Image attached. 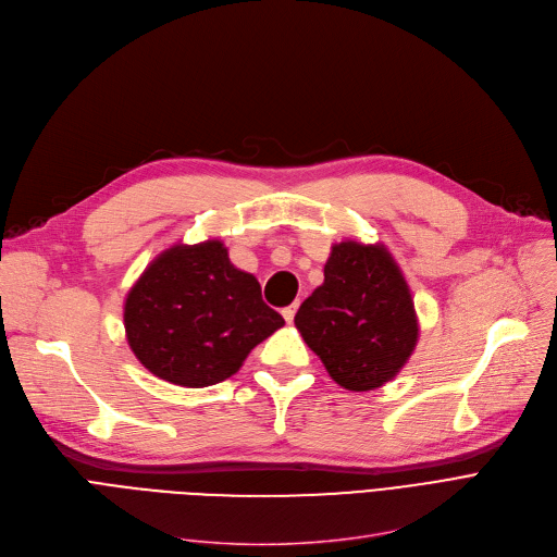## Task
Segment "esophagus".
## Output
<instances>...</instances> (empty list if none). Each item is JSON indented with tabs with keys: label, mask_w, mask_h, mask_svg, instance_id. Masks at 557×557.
Instances as JSON below:
<instances>
[{
	"label": "esophagus",
	"mask_w": 557,
	"mask_h": 557,
	"mask_svg": "<svg viewBox=\"0 0 557 557\" xmlns=\"http://www.w3.org/2000/svg\"><path fill=\"white\" fill-rule=\"evenodd\" d=\"M296 311H298V302H296V305H290V307H284V309H282V315H284V320H286V323H294V318H296Z\"/></svg>",
	"instance_id": "34e87169"
}]
</instances>
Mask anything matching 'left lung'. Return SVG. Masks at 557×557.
<instances>
[{"mask_svg": "<svg viewBox=\"0 0 557 557\" xmlns=\"http://www.w3.org/2000/svg\"><path fill=\"white\" fill-rule=\"evenodd\" d=\"M296 327L334 382L366 393L384 386L418 345V315L397 261L382 244L332 246L325 282L300 305Z\"/></svg>", "mask_w": 557, "mask_h": 557, "instance_id": "left-lung-1", "label": "left lung"}]
</instances>
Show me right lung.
I'll use <instances>...</instances> for the list:
<instances>
[{
    "label": "right lung",
    "mask_w": 557,
    "mask_h": 557,
    "mask_svg": "<svg viewBox=\"0 0 557 557\" xmlns=\"http://www.w3.org/2000/svg\"><path fill=\"white\" fill-rule=\"evenodd\" d=\"M284 325L219 239L175 244L128 290L124 327L133 355L156 376L205 388L237 372L250 349Z\"/></svg>",
    "instance_id": "obj_1"
}]
</instances>
